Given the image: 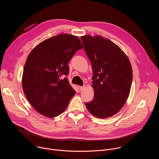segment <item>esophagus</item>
<instances>
[{
    "mask_svg": "<svg viewBox=\"0 0 159 159\" xmlns=\"http://www.w3.org/2000/svg\"><path fill=\"white\" fill-rule=\"evenodd\" d=\"M85 85L80 86V87H79V89H80V90H81V91H82V90H84L85 89Z\"/></svg>",
    "mask_w": 159,
    "mask_h": 159,
    "instance_id": "34e87169",
    "label": "esophagus"
}]
</instances>
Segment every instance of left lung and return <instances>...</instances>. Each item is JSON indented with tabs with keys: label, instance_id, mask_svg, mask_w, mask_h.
I'll use <instances>...</instances> for the list:
<instances>
[{
	"label": "left lung",
	"instance_id": "obj_1",
	"mask_svg": "<svg viewBox=\"0 0 159 159\" xmlns=\"http://www.w3.org/2000/svg\"><path fill=\"white\" fill-rule=\"evenodd\" d=\"M93 67L94 99L86 102L89 112L104 119L118 112L129 96L133 79L130 61L124 52L100 35L80 37Z\"/></svg>",
	"mask_w": 159,
	"mask_h": 159
}]
</instances>
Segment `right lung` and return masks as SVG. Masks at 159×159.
Wrapping results in <instances>:
<instances>
[{"label":"right lung","mask_w":159,"mask_h":159,"mask_svg":"<svg viewBox=\"0 0 159 159\" xmlns=\"http://www.w3.org/2000/svg\"><path fill=\"white\" fill-rule=\"evenodd\" d=\"M82 44L77 36L60 34L39 43L29 54L22 77L25 94L42 115L55 118L66 109L75 91L66 77L68 63Z\"/></svg>","instance_id":"right-lung-1"}]
</instances>
